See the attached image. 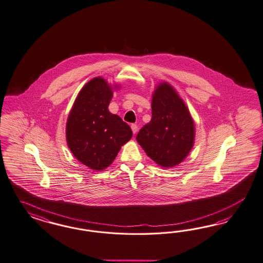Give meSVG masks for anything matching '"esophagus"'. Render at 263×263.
<instances>
[{
  "label": "esophagus",
  "mask_w": 263,
  "mask_h": 263,
  "mask_svg": "<svg viewBox=\"0 0 263 263\" xmlns=\"http://www.w3.org/2000/svg\"><path fill=\"white\" fill-rule=\"evenodd\" d=\"M131 129H132V131H133V133L136 134L137 131H138V126H137L136 124H132V125H131Z\"/></svg>",
  "instance_id": "1"
}]
</instances>
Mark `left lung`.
<instances>
[{"mask_svg": "<svg viewBox=\"0 0 263 263\" xmlns=\"http://www.w3.org/2000/svg\"><path fill=\"white\" fill-rule=\"evenodd\" d=\"M152 120L143 125L136 140L154 162L175 167L191 152L195 127L182 99L167 83L160 84L152 96Z\"/></svg>", "mask_w": 263, "mask_h": 263, "instance_id": "1", "label": "left lung"}]
</instances>
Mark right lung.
<instances>
[{"mask_svg":"<svg viewBox=\"0 0 263 263\" xmlns=\"http://www.w3.org/2000/svg\"><path fill=\"white\" fill-rule=\"evenodd\" d=\"M112 89L103 78L90 80L81 89L66 123V141L81 163L96 171L109 167L132 130L109 111Z\"/></svg>","mask_w":263,"mask_h":263,"instance_id":"obj_1","label":"right lung"}]
</instances>
